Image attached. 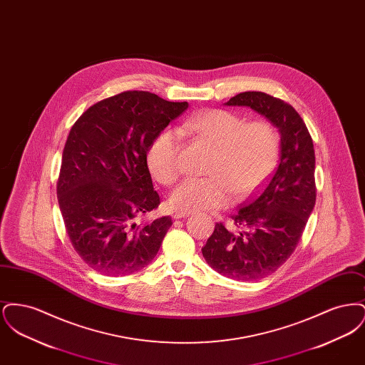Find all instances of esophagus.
<instances>
[{
	"label": "esophagus",
	"mask_w": 365,
	"mask_h": 365,
	"mask_svg": "<svg viewBox=\"0 0 365 365\" xmlns=\"http://www.w3.org/2000/svg\"><path fill=\"white\" fill-rule=\"evenodd\" d=\"M187 216H190V212H175L174 213V219H182Z\"/></svg>",
	"instance_id": "obj_1"
}]
</instances>
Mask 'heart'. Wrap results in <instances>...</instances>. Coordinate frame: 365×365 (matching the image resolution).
<instances>
[{
    "label": "heart",
    "mask_w": 365,
    "mask_h": 365,
    "mask_svg": "<svg viewBox=\"0 0 365 365\" xmlns=\"http://www.w3.org/2000/svg\"><path fill=\"white\" fill-rule=\"evenodd\" d=\"M179 132L204 139L213 148L208 178L183 180L170 197L173 208L180 212L225 207L231 195L242 201L274 173L278 163L277 128L267 120L245 123L242 116L208 109L191 115L180 124ZM182 140L178 131L167 128L153 139L148 150L150 173L163 185H171L182 171Z\"/></svg>",
    "instance_id": "1"
}]
</instances>
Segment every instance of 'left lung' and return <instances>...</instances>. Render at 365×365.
Here are the masks:
<instances>
[{
  "mask_svg": "<svg viewBox=\"0 0 365 365\" xmlns=\"http://www.w3.org/2000/svg\"><path fill=\"white\" fill-rule=\"evenodd\" d=\"M228 106H249L279 130L275 173L232 215L238 231L216 223L202 247L209 265L227 278L250 282L274 274L293 255L316 202L312 137L294 108L261 91H245Z\"/></svg>",
  "mask_w": 365,
  "mask_h": 365,
  "instance_id": "1",
  "label": "left lung"
}]
</instances>
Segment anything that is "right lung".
Segmentation results:
<instances>
[{
	"instance_id": "add662e5",
	"label": "right lung",
	"mask_w": 365,
	"mask_h": 365,
	"mask_svg": "<svg viewBox=\"0 0 365 365\" xmlns=\"http://www.w3.org/2000/svg\"><path fill=\"white\" fill-rule=\"evenodd\" d=\"M187 108L149 91H124L90 106L72 125L57 197L72 246L94 271L131 275L156 257L173 220L135 222L160 205L146 156Z\"/></svg>"
}]
</instances>
